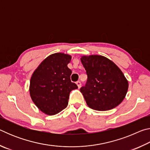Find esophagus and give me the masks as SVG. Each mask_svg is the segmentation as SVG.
<instances>
[{
  "mask_svg": "<svg viewBox=\"0 0 150 150\" xmlns=\"http://www.w3.org/2000/svg\"><path fill=\"white\" fill-rule=\"evenodd\" d=\"M76 84H77L78 88H80V87H81V81H77V82H76Z\"/></svg>",
  "mask_w": 150,
  "mask_h": 150,
  "instance_id": "34e87169",
  "label": "esophagus"
}]
</instances>
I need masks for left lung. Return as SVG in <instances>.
Here are the masks:
<instances>
[{"label": "left lung", "instance_id": "left-lung-1", "mask_svg": "<svg viewBox=\"0 0 150 150\" xmlns=\"http://www.w3.org/2000/svg\"><path fill=\"white\" fill-rule=\"evenodd\" d=\"M81 61L87 81L80 91L88 107L105 111L120 105L128 91V82L118 66L102 55L82 56Z\"/></svg>", "mask_w": 150, "mask_h": 150}]
</instances>
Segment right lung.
<instances>
[{"label": "right lung", "mask_w": 150, "mask_h": 150, "mask_svg": "<svg viewBox=\"0 0 150 150\" xmlns=\"http://www.w3.org/2000/svg\"><path fill=\"white\" fill-rule=\"evenodd\" d=\"M71 60L68 54H52L33 73L30 96L37 107L47 115H56L67 107L70 92L78 88L71 81L72 71L67 67Z\"/></svg>", "instance_id": "right-lung-1"}]
</instances>
